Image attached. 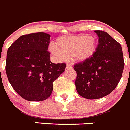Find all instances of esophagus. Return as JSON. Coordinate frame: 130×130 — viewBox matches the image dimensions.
<instances>
[{
	"mask_svg": "<svg viewBox=\"0 0 130 130\" xmlns=\"http://www.w3.org/2000/svg\"><path fill=\"white\" fill-rule=\"evenodd\" d=\"M71 68H72V66H71V64H70V63H68V64H66V69H71Z\"/></svg>",
	"mask_w": 130,
	"mask_h": 130,
	"instance_id": "obj_1",
	"label": "esophagus"
}]
</instances>
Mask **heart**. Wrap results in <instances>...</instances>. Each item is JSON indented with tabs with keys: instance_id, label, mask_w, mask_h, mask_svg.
Segmentation results:
<instances>
[{
	"instance_id": "1",
	"label": "heart",
	"mask_w": 130,
	"mask_h": 130,
	"mask_svg": "<svg viewBox=\"0 0 130 130\" xmlns=\"http://www.w3.org/2000/svg\"><path fill=\"white\" fill-rule=\"evenodd\" d=\"M98 42L89 35H78L65 37L57 42V47L52 46L51 51L60 59L73 57L78 62H86L95 54Z\"/></svg>"
}]
</instances>
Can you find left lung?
I'll list each match as a JSON object with an SVG mask.
<instances>
[{
    "label": "left lung",
    "mask_w": 130,
    "mask_h": 130,
    "mask_svg": "<svg viewBox=\"0 0 130 130\" xmlns=\"http://www.w3.org/2000/svg\"><path fill=\"white\" fill-rule=\"evenodd\" d=\"M95 32L99 38L95 54L87 61L74 65L77 74L76 91L83 98L89 100L111 93L121 78L124 66L121 44L105 32Z\"/></svg>",
    "instance_id": "8db88e82"
}]
</instances>
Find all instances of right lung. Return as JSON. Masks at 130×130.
<instances>
[{"mask_svg": "<svg viewBox=\"0 0 130 130\" xmlns=\"http://www.w3.org/2000/svg\"><path fill=\"white\" fill-rule=\"evenodd\" d=\"M50 37L44 32L21 36L7 50V78L14 91L28 101H43L50 97L53 82L65 71V63L50 61Z\"/></svg>", "mask_w": 130, "mask_h": 130, "instance_id": "add662e5", "label": "right lung"}]
</instances>
